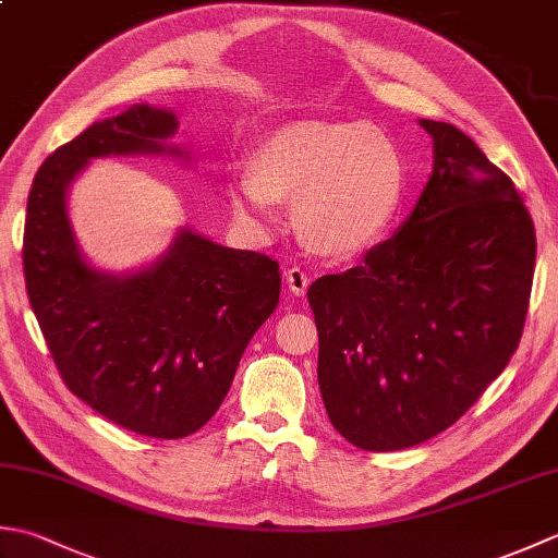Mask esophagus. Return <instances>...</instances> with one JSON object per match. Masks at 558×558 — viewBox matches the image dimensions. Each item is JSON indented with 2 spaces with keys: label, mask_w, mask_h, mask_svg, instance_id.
I'll return each mask as SVG.
<instances>
[{
  "label": "esophagus",
  "mask_w": 558,
  "mask_h": 558,
  "mask_svg": "<svg viewBox=\"0 0 558 558\" xmlns=\"http://www.w3.org/2000/svg\"><path fill=\"white\" fill-rule=\"evenodd\" d=\"M286 282L292 294H298V298H302V294L306 292V288H310V276L302 268H290L286 272Z\"/></svg>",
  "instance_id": "34e87169"
}]
</instances>
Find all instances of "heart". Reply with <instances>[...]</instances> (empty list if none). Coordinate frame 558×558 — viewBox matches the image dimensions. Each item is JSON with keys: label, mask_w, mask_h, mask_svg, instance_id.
Segmentation results:
<instances>
[{"label": "heart", "mask_w": 558, "mask_h": 558, "mask_svg": "<svg viewBox=\"0 0 558 558\" xmlns=\"http://www.w3.org/2000/svg\"><path fill=\"white\" fill-rule=\"evenodd\" d=\"M405 192V160L384 129L366 122H298L278 129L230 182L234 216L254 228L292 198L302 236L328 254L369 246L393 222Z\"/></svg>", "instance_id": "obj_1"}]
</instances>
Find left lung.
Instances as JSON below:
<instances>
[{
	"instance_id": "obj_1",
	"label": "left lung",
	"mask_w": 558,
	"mask_h": 558,
	"mask_svg": "<svg viewBox=\"0 0 558 558\" xmlns=\"http://www.w3.org/2000/svg\"><path fill=\"white\" fill-rule=\"evenodd\" d=\"M420 124L434 170L410 218L362 266L306 292L328 420L378 453L475 405L513 357L535 272V225L511 177L453 124Z\"/></svg>"
}]
</instances>
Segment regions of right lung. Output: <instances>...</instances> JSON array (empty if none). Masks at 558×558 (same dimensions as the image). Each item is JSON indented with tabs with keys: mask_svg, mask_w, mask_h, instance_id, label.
<instances>
[{
	"mask_svg": "<svg viewBox=\"0 0 558 558\" xmlns=\"http://www.w3.org/2000/svg\"><path fill=\"white\" fill-rule=\"evenodd\" d=\"M180 122L134 105L59 146L35 174L23 276L66 388L102 417L150 438L198 432L228 396L242 354L280 300L278 260L180 230L150 266L112 276L86 264L66 192L93 158L184 156Z\"/></svg>",
	"mask_w": 558,
	"mask_h": 558,
	"instance_id": "1",
	"label": "right lung"
}]
</instances>
